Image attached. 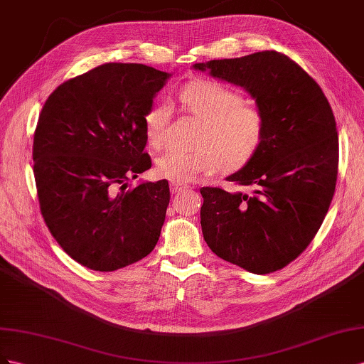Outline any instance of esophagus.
Listing matches in <instances>:
<instances>
[{
    "label": "esophagus",
    "instance_id": "1",
    "mask_svg": "<svg viewBox=\"0 0 364 364\" xmlns=\"http://www.w3.org/2000/svg\"><path fill=\"white\" fill-rule=\"evenodd\" d=\"M183 191H188V186L186 184H180V183H171V192L172 193H180Z\"/></svg>",
    "mask_w": 364,
    "mask_h": 364
}]
</instances>
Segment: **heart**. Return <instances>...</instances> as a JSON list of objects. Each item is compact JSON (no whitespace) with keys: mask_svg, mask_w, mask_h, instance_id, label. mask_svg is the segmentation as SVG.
Segmentation results:
<instances>
[{"mask_svg":"<svg viewBox=\"0 0 364 364\" xmlns=\"http://www.w3.org/2000/svg\"><path fill=\"white\" fill-rule=\"evenodd\" d=\"M183 107L203 120L198 149L169 151L157 160V173L173 183L188 184L216 171L240 168L262 148L267 120L255 103L242 102L236 90L213 80H198L180 92ZM172 108L168 102L155 103L144 114V132L155 149L168 141Z\"/></svg>","mask_w":364,"mask_h":364,"instance_id":"b5f03b06","label":"heart"}]
</instances>
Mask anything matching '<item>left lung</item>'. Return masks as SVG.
I'll list each match as a JSON object with an SVG mask.
<instances>
[{
	"label": "left lung",
	"mask_w": 364,
	"mask_h": 364,
	"mask_svg": "<svg viewBox=\"0 0 364 364\" xmlns=\"http://www.w3.org/2000/svg\"><path fill=\"white\" fill-rule=\"evenodd\" d=\"M242 87L267 120L262 148L227 181L253 193L203 188V235L210 250L256 274L287 267L302 253L336 192L338 136L317 82L274 50L195 64Z\"/></svg>",
	"instance_id": "8db88e82"
}]
</instances>
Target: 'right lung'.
Listing matches in <instances>:
<instances>
[{"label":"right lung","instance_id":"obj_1","mask_svg":"<svg viewBox=\"0 0 364 364\" xmlns=\"http://www.w3.org/2000/svg\"><path fill=\"white\" fill-rule=\"evenodd\" d=\"M171 75L109 62L59 85L33 137L41 213L64 252L96 272L148 256L171 200L166 180L129 188L151 168L144 114Z\"/></svg>","mask_w":364,"mask_h":364}]
</instances>
